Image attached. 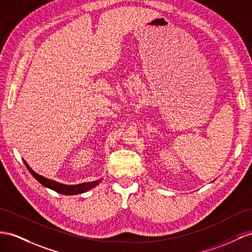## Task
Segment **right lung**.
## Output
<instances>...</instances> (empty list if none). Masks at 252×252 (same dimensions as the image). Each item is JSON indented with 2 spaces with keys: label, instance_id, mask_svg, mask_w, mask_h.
<instances>
[{
  "label": "right lung",
  "instance_id": "obj_1",
  "mask_svg": "<svg viewBox=\"0 0 252 252\" xmlns=\"http://www.w3.org/2000/svg\"><path fill=\"white\" fill-rule=\"evenodd\" d=\"M23 163L25 164V166H27L29 171L32 173V176H33L41 185H43L44 188L53 189L56 192L63 193V195H77V193L85 192L89 189H92L93 188H94V186H96L101 182V180H95V181H94V182H85V183H81V184H76V185L62 184V183H59L56 181H53V180H50V179L44 178L40 175H38V173H36L33 169L31 168L29 164L25 162L24 159H23Z\"/></svg>",
  "mask_w": 252,
  "mask_h": 252
}]
</instances>
